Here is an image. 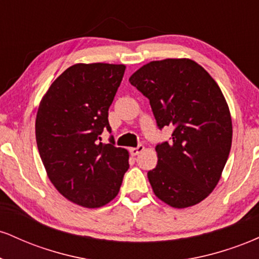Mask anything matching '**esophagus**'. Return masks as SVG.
Listing matches in <instances>:
<instances>
[{"instance_id":"esophagus-1","label":"esophagus","mask_w":259,"mask_h":259,"mask_svg":"<svg viewBox=\"0 0 259 259\" xmlns=\"http://www.w3.org/2000/svg\"><path fill=\"white\" fill-rule=\"evenodd\" d=\"M144 150H145L144 145H139L138 147H132L129 151H130V153L133 154V156H138V154L141 153Z\"/></svg>"}]
</instances>
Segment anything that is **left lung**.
Instances as JSON below:
<instances>
[{"mask_svg":"<svg viewBox=\"0 0 259 259\" xmlns=\"http://www.w3.org/2000/svg\"><path fill=\"white\" fill-rule=\"evenodd\" d=\"M130 84L150 100L157 126L173 127L156 146L158 163L147 173L154 195L174 208L200 203L214 190L231 148L233 124L214 79L191 59L145 64Z\"/></svg>","mask_w":259,"mask_h":259,"instance_id":"obj_1","label":"left lung"}]
</instances>
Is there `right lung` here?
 I'll use <instances>...</instances> for the list:
<instances>
[{
    "instance_id": "add662e5",
    "label": "right lung",
    "mask_w": 259,
    "mask_h": 259,
    "mask_svg": "<svg viewBox=\"0 0 259 259\" xmlns=\"http://www.w3.org/2000/svg\"><path fill=\"white\" fill-rule=\"evenodd\" d=\"M125 65L74 64L47 90L38 107L35 134L45 169L67 200L86 208L105 206L119 192L129 153L101 142L111 133L108 108Z\"/></svg>"
}]
</instances>
